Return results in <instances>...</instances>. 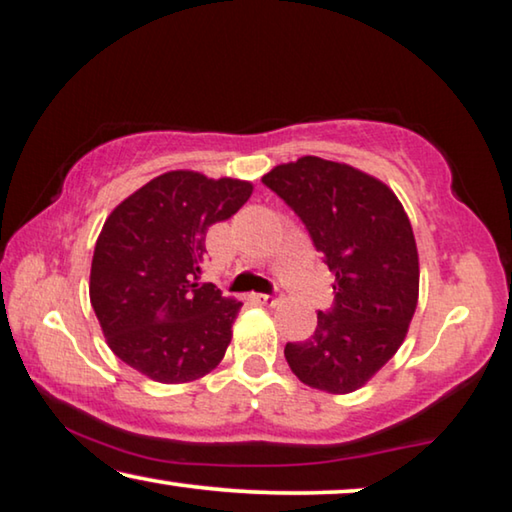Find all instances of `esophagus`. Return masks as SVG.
<instances>
[{"label": "esophagus", "instance_id": "esophagus-1", "mask_svg": "<svg viewBox=\"0 0 512 512\" xmlns=\"http://www.w3.org/2000/svg\"><path fill=\"white\" fill-rule=\"evenodd\" d=\"M254 300L258 302V305H268V307H272V305H277V302H279V295L258 293V295H254Z\"/></svg>", "mask_w": 512, "mask_h": 512}]
</instances>
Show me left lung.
Instances as JSON below:
<instances>
[{"mask_svg":"<svg viewBox=\"0 0 512 512\" xmlns=\"http://www.w3.org/2000/svg\"><path fill=\"white\" fill-rule=\"evenodd\" d=\"M263 182L305 221L335 274V307L318 311L307 342L286 344L288 367L330 395L360 390L404 344L418 307L409 214L379 177L321 157L274 166Z\"/></svg>","mask_w":512,"mask_h":512,"instance_id":"obj_1","label":"left lung"}]
</instances>
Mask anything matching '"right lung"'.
<instances>
[{"label":"right lung","instance_id":"1","mask_svg":"<svg viewBox=\"0 0 512 512\" xmlns=\"http://www.w3.org/2000/svg\"><path fill=\"white\" fill-rule=\"evenodd\" d=\"M254 184L168 170L108 214L94 247L90 302L117 358L147 379L189 383L224 358L240 300L201 284L207 228Z\"/></svg>","mask_w":512,"mask_h":512}]
</instances>
